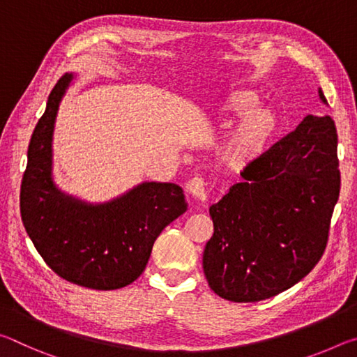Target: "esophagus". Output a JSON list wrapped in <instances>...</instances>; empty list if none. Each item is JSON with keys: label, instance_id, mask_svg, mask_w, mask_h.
Listing matches in <instances>:
<instances>
[{"label": "esophagus", "instance_id": "obj_1", "mask_svg": "<svg viewBox=\"0 0 357 357\" xmlns=\"http://www.w3.org/2000/svg\"><path fill=\"white\" fill-rule=\"evenodd\" d=\"M187 192L197 198V200L204 202L206 200V181L200 176H195L187 181L185 184Z\"/></svg>", "mask_w": 357, "mask_h": 357}]
</instances>
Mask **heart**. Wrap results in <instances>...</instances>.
<instances>
[{
	"instance_id": "obj_1",
	"label": "heart",
	"mask_w": 357,
	"mask_h": 357,
	"mask_svg": "<svg viewBox=\"0 0 357 357\" xmlns=\"http://www.w3.org/2000/svg\"><path fill=\"white\" fill-rule=\"evenodd\" d=\"M258 98L247 89L229 93L220 107V114L225 119H239L236 129L223 148V157L228 164L243 167L258 159L277 129V119L273 112L266 108H255Z\"/></svg>"
}]
</instances>
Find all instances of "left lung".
Segmentation results:
<instances>
[{
	"mask_svg": "<svg viewBox=\"0 0 357 357\" xmlns=\"http://www.w3.org/2000/svg\"><path fill=\"white\" fill-rule=\"evenodd\" d=\"M241 176L209 208L214 234L203 271L220 298L258 302L304 279L328 245L340 193L334 119L307 114Z\"/></svg>",
	"mask_w": 357,
	"mask_h": 357,
	"instance_id": "8db88e82",
	"label": "left lung"
}]
</instances>
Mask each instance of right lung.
<instances>
[{
    "mask_svg": "<svg viewBox=\"0 0 357 357\" xmlns=\"http://www.w3.org/2000/svg\"><path fill=\"white\" fill-rule=\"evenodd\" d=\"M70 80L68 74L59 78L31 135L20 187L22 222L42 259L61 279L118 289L142 275L154 241L187 204L183 189L172 183H143L98 206L64 197L53 185V124Z\"/></svg>",
    "mask_w": 357,
    "mask_h": 357,
    "instance_id": "obj_1",
    "label": "right lung"
}]
</instances>
